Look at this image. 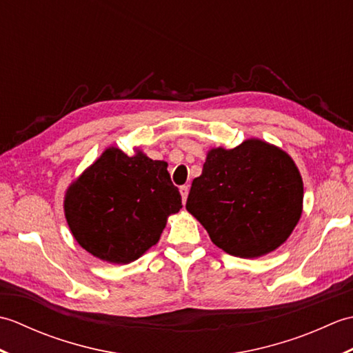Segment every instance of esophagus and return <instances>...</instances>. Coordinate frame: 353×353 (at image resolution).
Wrapping results in <instances>:
<instances>
[{
  "label": "esophagus",
  "mask_w": 353,
  "mask_h": 353,
  "mask_svg": "<svg viewBox=\"0 0 353 353\" xmlns=\"http://www.w3.org/2000/svg\"><path fill=\"white\" fill-rule=\"evenodd\" d=\"M181 194H182V200H183V203H185L186 199H188V194H190V186L188 185L181 186Z\"/></svg>",
  "instance_id": "obj_1"
}]
</instances>
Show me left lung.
Wrapping results in <instances>:
<instances>
[{"label":"left lung","mask_w":353,"mask_h":353,"mask_svg":"<svg viewBox=\"0 0 353 353\" xmlns=\"http://www.w3.org/2000/svg\"><path fill=\"white\" fill-rule=\"evenodd\" d=\"M186 209L221 250L261 258L287 241L301 220L303 181L287 152L250 138L209 150Z\"/></svg>","instance_id":"8db88e82"}]
</instances>
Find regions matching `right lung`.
Returning <instances> with one entry per match:
<instances>
[{"label":"right lung","instance_id":"1","mask_svg":"<svg viewBox=\"0 0 353 353\" xmlns=\"http://www.w3.org/2000/svg\"><path fill=\"white\" fill-rule=\"evenodd\" d=\"M168 163L137 148L108 147L65 192L63 211L74 239L109 264H130L159 241L171 214L182 208Z\"/></svg>","mask_w":353,"mask_h":353}]
</instances>
